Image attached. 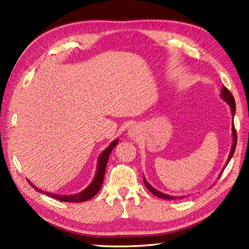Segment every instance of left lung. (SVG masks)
I'll use <instances>...</instances> for the list:
<instances>
[{"label": "left lung", "mask_w": 249, "mask_h": 249, "mask_svg": "<svg viewBox=\"0 0 249 249\" xmlns=\"http://www.w3.org/2000/svg\"><path fill=\"white\" fill-rule=\"evenodd\" d=\"M221 97H223V98L226 100V102L229 104V106L231 107L232 115H234V113H235V102H234V97H233V95L231 94V92H230L229 89H227L226 87H224V88H223V91H221ZM232 136H233V145H232V149H231V152H230L228 161H227L226 165H228V162L230 161L231 157L233 156V153H234V151H235V146H236L237 136H236V130H235V128H234V124H233V126H232ZM143 181H144V185L146 186V188L149 189L152 194H154V195L156 196V197H160V198H161V199H174V197H172V196L165 195V194H162V193H160V192H158V190H156L155 188H153V187L151 186V185L145 181V178H143Z\"/></svg>", "instance_id": "8db88e82"}]
</instances>
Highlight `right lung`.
I'll return each mask as SVG.
<instances>
[{"label": "right lung", "instance_id": "obj_1", "mask_svg": "<svg viewBox=\"0 0 249 249\" xmlns=\"http://www.w3.org/2000/svg\"><path fill=\"white\" fill-rule=\"evenodd\" d=\"M118 144V140H114L112 143H111L107 149H106L102 154H100L98 158V168H97V172L96 176H95L93 182L91 183L89 187H87L83 192L72 195V196H60V195H53L50 193H46V195L50 196L51 198L60 200V201H64V202H84V201L89 200L93 198L95 195L98 193V190L100 189L104 182V177H105V171H106V167H107V162H108V158L111 151L113 150V147ZM31 184V183H30ZM35 190L39 193H44L43 190H40L38 188L34 187Z\"/></svg>", "mask_w": 249, "mask_h": 249}]
</instances>
